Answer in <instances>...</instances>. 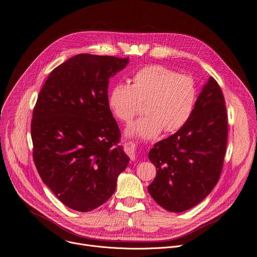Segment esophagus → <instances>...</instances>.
<instances>
[{
	"label": "esophagus",
	"instance_id": "esophagus-1",
	"mask_svg": "<svg viewBox=\"0 0 257 257\" xmlns=\"http://www.w3.org/2000/svg\"><path fill=\"white\" fill-rule=\"evenodd\" d=\"M124 148H125V152L132 156V157H135V154H136V145L132 142H127L125 143L124 145Z\"/></svg>",
	"mask_w": 257,
	"mask_h": 257
}]
</instances>
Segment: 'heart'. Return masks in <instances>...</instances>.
<instances>
[{
    "instance_id": "heart-1",
    "label": "heart",
    "mask_w": 257,
    "mask_h": 257,
    "mask_svg": "<svg viewBox=\"0 0 257 257\" xmlns=\"http://www.w3.org/2000/svg\"><path fill=\"white\" fill-rule=\"evenodd\" d=\"M197 97L193 79L161 65L138 70L131 85H114L108 94V105L118 120L128 122L144 105L147 114L132 124L127 135L153 139L163 131L168 134L181 130L190 119Z\"/></svg>"
}]
</instances>
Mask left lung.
I'll return each mask as SVG.
<instances>
[{"instance_id":"left-lung-1","label":"left lung","mask_w":257,"mask_h":257,"mask_svg":"<svg viewBox=\"0 0 257 257\" xmlns=\"http://www.w3.org/2000/svg\"><path fill=\"white\" fill-rule=\"evenodd\" d=\"M227 133L224 96L210 77L188 122L149 151V160L156 168L148 186L153 200L176 213L201 203L220 178Z\"/></svg>"}]
</instances>
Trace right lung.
Listing matches in <instances>:
<instances>
[{
  "label": "right lung",
  "mask_w": 257,
  "mask_h": 257,
  "mask_svg": "<svg viewBox=\"0 0 257 257\" xmlns=\"http://www.w3.org/2000/svg\"><path fill=\"white\" fill-rule=\"evenodd\" d=\"M128 58L77 54L48 76L33 111V159L42 181L67 207L107 202L130 159L108 105L110 78Z\"/></svg>",
  "instance_id": "right-lung-1"
}]
</instances>
